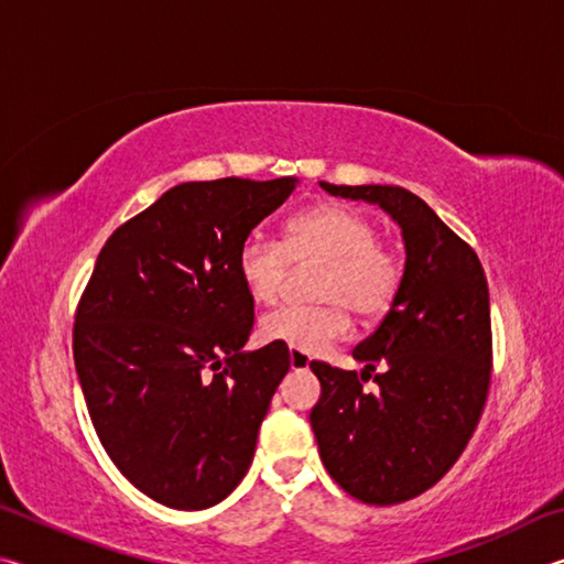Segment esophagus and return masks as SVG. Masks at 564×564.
I'll return each mask as SVG.
<instances>
[{"instance_id": "1", "label": "esophagus", "mask_w": 564, "mask_h": 564, "mask_svg": "<svg viewBox=\"0 0 564 564\" xmlns=\"http://www.w3.org/2000/svg\"><path fill=\"white\" fill-rule=\"evenodd\" d=\"M291 370H308L311 368V358L305 356V352H299V350H291Z\"/></svg>"}]
</instances>
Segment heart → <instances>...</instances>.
<instances>
[{"mask_svg": "<svg viewBox=\"0 0 564 564\" xmlns=\"http://www.w3.org/2000/svg\"><path fill=\"white\" fill-rule=\"evenodd\" d=\"M321 259L318 305H283L265 313L259 336L299 352H321L346 336L350 313L370 321L388 311L398 291V261L378 243L370 218L343 204H321L293 216L283 241L251 234L238 248L236 269L256 303H273L291 261Z\"/></svg>", "mask_w": 564, "mask_h": 564, "instance_id": "heart-1", "label": "heart"}]
</instances>
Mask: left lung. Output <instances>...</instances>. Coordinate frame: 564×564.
<instances>
[{
	"mask_svg": "<svg viewBox=\"0 0 564 564\" xmlns=\"http://www.w3.org/2000/svg\"><path fill=\"white\" fill-rule=\"evenodd\" d=\"M321 188L383 208L403 236L405 269L386 318L352 348L360 376L311 362L321 380L311 427L348 495L405 502L451 470L482 415L492 366L488 281L473 248L410 191L326 181ZM376 367L379 390L366 394L361 380Z\"/></svg>",
	"mask_w": 564,
	"mask_h": 564,
	"instance_id": "obj_1",
	"label": "left lung"
}]
</instances>
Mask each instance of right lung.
Returning a JSON list of instances; mask_svg holds the SVG:
<instances>
[{"mask_svg":"<svg viewBox=\"0 0 564 564\" xmlns=\"http://www.w3.org/2000/svg\"><path fill=\"white\" fill-rule=\"evenodd\" d=\"M299 178L186 181L111 234L76 311L74 362L121 475L171 510H206L251 467L291 356L246 350L248 234Z\"/></svg>","mask_w":564,"mask_h":564,"instance_id":"add662e5","label":"right lung"}]
</instances>
